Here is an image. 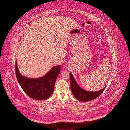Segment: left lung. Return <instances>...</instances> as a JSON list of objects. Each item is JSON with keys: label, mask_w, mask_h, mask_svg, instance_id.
Instances as JSON below:
<instances>
[{"label": "left lung", "mask_w": 130, "mask_h": 130, "mask_svg": "<svg viewBox=\"0 0 130 130\" xmlns=\"http://www.w3.org/2000/svg\"><path fill=\"white\" fill-rule=\"evenodd\" d=\"M71 88L72 94L77 100L81 101L86 102L95 99L99 97L105 90L106 86L102 90L98 91H89L81 88L75 80L73 76L70 73Z\"/></svg>", "instance_id": "obj_1"}]
</instances>
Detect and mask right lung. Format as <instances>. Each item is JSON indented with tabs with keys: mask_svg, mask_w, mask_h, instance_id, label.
<instances>
[{
	"mask_svg": "<svg viewBox=\"0 0 130 130\" xmlns=\"http://www.w3.org/2000/svg\"><path fill=\"white\" fill-rule=\"evenodd\" d=\"M15 72L17 80L23 91L29 97L37 100H46L53 93L57 77L60 72V66H53L42 77L30 78L20 73L15 63Z\"/></svg>",
	"mask_w": 130,
	"mask_h": 130,
	"instance_id": "right-lung-1",
	"label": "right lung"
}]
</instances>
